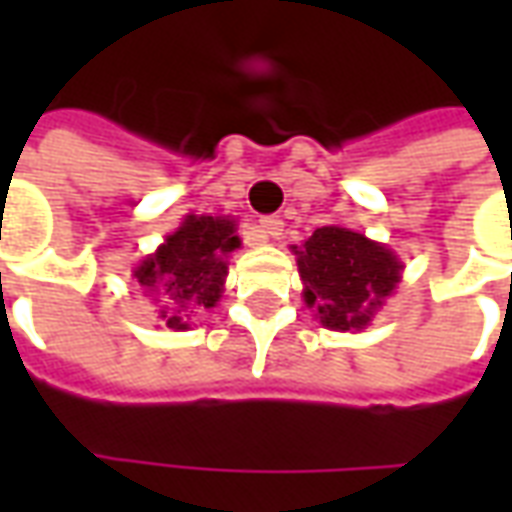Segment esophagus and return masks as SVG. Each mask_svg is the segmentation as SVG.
<instances>
[{"mask_svg": "<svg viewBox=\"0 0 512 512\" xmlns=\"http://www.w3.org/2000/svg\"><path fill=\"white\" fill-rule=\"evenodd\" d=\"M260 230L266 233V238H279L282 230H285V222H282L279 216H263V219H260Z\"/></svg>", "mask_w": 512, "mask_h": 512, "instance_id": "obj_1", "label": "esophagus"}]
</instances>
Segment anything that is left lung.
I'll return each instance as SVG.
<instances>
[{
	"label": "left lung",
	"instance_id": "left-lung-1",
	"mask_svg": "<svg viewBox=\"0 0 512 512\" xmlns=\"http://www.w3.org/2000/svg\"><path fill=\"white\" fill-rule=\"evenodd\" d=\"M304 279V301L323 326L337 332L365 329L400 279L397 257L345 227H318L304 246H293Z\"/></svg>",
	"mask_w": 512,
	"mask_h": 512
}]
</instances>
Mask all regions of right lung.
I'll return each mask as SVG.
<instances>
[{"instance_id": "obj_1", "label": "right lung", "mask_w": 512, "mask_h": 512, "mask_svg": "<svg viewBox=\"0 0 512 512\" xmlns=\"http://www.w3.org/2000/svg\"><path fill=\"white\" fill-rule=\"evenodd\" d=\"M235 224L222 216H189L136 266L134 277L156 301L169 329H186V307H213L222 296L227 255L238 249Z\"/></svg>"}]
</instances>
